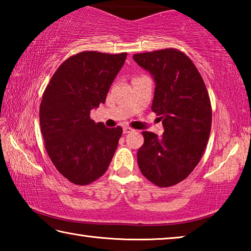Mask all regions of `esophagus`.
<instances>
[{
    "label": "esophagus",
    "mask_w": 251,
    "mask_h": 251,
    "mask_svg": "<svg viewBox=\"0 0 251 251\" xmlns=\"http://www.w3.org/2000/svg\"><path fill=\"white\" fill-rule=\"evenodd\" d=\"M123 131H124V134H128V133H131L133 129L129 128V127H124V128H123Z\"/></svg>",
    "instance_id": "34e87169"
}]
</instances>
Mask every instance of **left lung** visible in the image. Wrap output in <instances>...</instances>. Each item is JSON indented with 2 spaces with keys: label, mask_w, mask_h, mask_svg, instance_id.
<instances>
[{
  "label": "left lung",
  "mask_w": 251,
  "mask_h": 251,
  "mask_svg": "<svg viewBox=\"0 0 251 251\" xmlns=\"http://www.w3.org/2000/svg\"><path fill=\"white\" fill-rule=\"evenodd\" d=\"M155 80L151 110L160 116L164 134L143 131L139 169L152 184L174 186L201 160L209 139L211 105L206 85L188 56L175 49L133 55Z\"/></svg>",
  "instance_id": "obj_1"
}]
</instances>
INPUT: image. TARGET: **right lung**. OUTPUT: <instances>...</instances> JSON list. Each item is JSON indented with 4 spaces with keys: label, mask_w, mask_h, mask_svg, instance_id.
<instances>
[{
    "label": "right lung",
    "mask_w": 251,
    "mask_h": 251,
    "mask_svg": "<svg viewBox=\"0 0 251 251\" xmlns=\"http://www.w3.org/2000/svg\"><path fill=\"white\" fill-rule=\"evenodd\" d=\"M127 53L88 50L73 55L58 67L42 97L40 124L46 151L71 182L88 185L103 176L123 134L91 120L104 104Z\"/></svg>",
    "instance_id": "add662e5"
}]
</instances>
